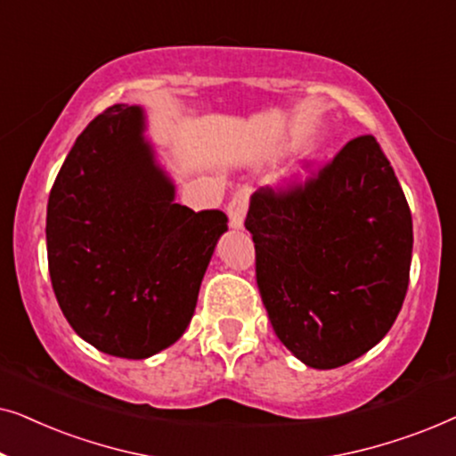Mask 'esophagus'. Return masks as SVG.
Returning <instances> with one entry per match:
<instances>
[{
	"instance_id": "34e87169",
	"label": "esophagus",
	"mask_w": 456,
	"mask_h": 456,
	"mask_svg": "<svg viewBox=\"0 0 456 456\" xmlns=\"http://www.w3.org/2000/svg\"><path fill=\"white\" fill-rule=\"evenodd\" d=\"M248 199H251V192H248L247 189H240L232 199H230L228 216H230V226L232 228H242V224H245Z\"/></svg>"
}]
</instances>
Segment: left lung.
Returning a JSON list of instances; mask_svg holds the SVG:
<instances>
[{"mask_svg":"<svg viewBox=\"0 0 456 456\" xmlns=\"http://www.w3.org/2000/svg\"><path fill=\"white\" fill-rule=\"evenodd\" d=\"M303 167L307 176L255 192L245 226L273 332L305 365L334 370L376 346L401 314L413 220L373 134Z\"/></svg>","mask_w":456,"mask_h":456,"instance_id":"left-lung-1","label":"left lung"}]
</instances>
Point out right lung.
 <instances>
[{
  "label": "right lung",
  "mask_w": 456,
  "mask_h": 456,
  "mask_svg": "<svg viewBox=\"0 0 456 456\" xmlns=\"http://www.w3.org/2000/svg\"><path fill=\"white\" fill-rule=\"evenodd\" d=\"M139 108L93 118L49 192L47 264L74 332L99 351L145 359L184 334L228 216L174 203L142 141Z\"/></svg>",
  "instance_id": "1"
}]
</instances>
